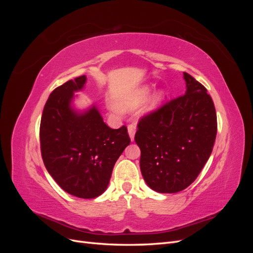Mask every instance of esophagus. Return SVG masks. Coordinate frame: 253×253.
Wrapping results in <instances>:
<instances>
[{
	"label": "esophagus",
	"mask_w": 253,
	"mask_h": 253,
	"mask_svg": "<svg viewBox=\"0 0 253 253\" xmlns=\"http://www.w3.org/2000/svg\"><path fill=\"white\" fill-rule=\"evenodd\" d=\"M127 132L129 135V138H131L132 141H134V136H135V132H136V128L134 125H128L127 126Z\"/></svg>",
	"instance_id": "obj_1"
}]
</instances>
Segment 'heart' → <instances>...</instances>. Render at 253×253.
Listing matches in <instances>:
<instances>
[{
	"instance_id": "b5f03b06",
	"label": "heart",
	"mask_w": 253,
	"mask_h": 253,
	"mask_svg": "<svg viewBox=\"0 0 253 253\" xmlns=\"http://www.w3.org/2000/svg\"><path fill=\"white\" fill-rule=\"evenodd\" d=\"M150 91H151V88L148 85H144V86L134 89L133 91H131V93H128L127 95H126L125 97H122L120 99L119 108L124 111H131V110L136 109L137 106H139L145 100V99L148 98ZM164 95L165 94L163 93V91H157V93L153 95L149 100L148 104L144 106L143 113H150L152 111H154L155 109H157V106L164 99ZM112 110L117 112L118 108L117 106L113 105Z\"/></svg>"
}]
</instances>
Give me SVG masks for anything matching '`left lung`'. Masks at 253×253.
Here are the masks:
<instances>
[{"label": "left lung", "mask_w": 253, "mask_h": 253, "mask_svg": "<svg viewBox=\"0 0 253 253\" xmlns=\"http://www.w3.org/2000/svg\"><path fill=\"white\" fill-rule=\"evenodd\" d=\"M183 79L186 94L140 118L135 134L143 179L159 193L189 187L209 159L216 137L212 98L188 73Z\"/></svg>", "instance_id": "left-lung-1"}]
</instances>
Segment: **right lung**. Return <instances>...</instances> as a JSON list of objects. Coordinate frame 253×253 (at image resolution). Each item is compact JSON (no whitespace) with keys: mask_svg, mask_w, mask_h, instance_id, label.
<instances>
[{"mask_svg":"<svg viewBox=\"0 0 253 253\" xmlns=\"http://www.w3.org/2000/svg\"><path fill=\"white\" fill-rule=\"evenodd\" d=\"M85 76L65 82L51 91L45 103L40 143L47 172L65 192L95 198L109 186L113 168L131 142L126 126H106L95 105L84 113L72 108L75 91Z\"/></svg>","mask_w":253,"mask_h":253,"instance_id":"right-lung-1","label":"right lung"}]
</instances>
